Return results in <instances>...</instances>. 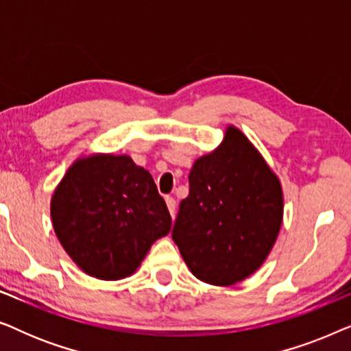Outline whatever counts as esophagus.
I'll return each mask as SVG.
<instances>
[{
	"instance_id": "obj_1",
	"label": "esophagus",
	"mask_w": 351,
	"mask_h": 351,
	"mask_svg": "<svg viewBox=\"0 0 351 351\" xmlns=\"http://www.w3.org/2000/svg\"><path fill=\"white\" fill-rule=\"evenodd\" d=\"M166 204H167V209H169V213L172 215V219H174V215H176V199L172 198V196H166Z\"/></svg>"
}]
</instances>
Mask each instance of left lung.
Instances as JSON below:
<instances>
[{
    "instance_id": "1",
    "label": "left lung",
    "mask_w": 351,
    "mask_h": 351,
    "mask_svg": "<svg viewBox=\"0 0 351 351\" xmlns=\"http://www.w3.org/2000/svg\"><path fill=\"white\" fill-rule=\"evenodd\" d=\"M172 239L198 280L232 286L256 273L282 223V189L251 141L228 126L220 145L193 162Z\"/></svg>"
}]
</instances>
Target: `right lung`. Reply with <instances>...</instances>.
Segmentation results:
<instances>
[{"instance_id":"right-lung-1","label":"right lung","mask_w":351,"mask_h":351,"mask_svg":"<svg viewBox=\"0 0 351 351\" xmlns=\"http://www.w3.org/2000/svg\"><path fill=\"white\" fill-rule=\"evenodd\" d=\"M51 219L71 261L105 281L131 276L172 225L150 172L112 153L81 156L69 167L52 193Z\"/></svg>"}]
</instances>
